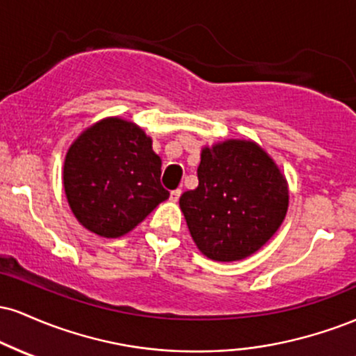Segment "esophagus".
<instances>
[{"instance_id":"1","label":"esophagus","mask_w":356,"mask_h":356,"mask_svg":"<svg viewBox=\"0 0 356 356\" xmlns=\"http://www.w3.org/2000/svg\"><path fill=\"white\" fill-rule=\"evenodd\" d=\"M181 194H182V191H181V189H175V191H172V192H170V201H172V202H177V201H179V197H181Z\"/></svg>"}]
</instances>
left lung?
Listing matches in <instances>:
<instances>
[{"label":"left lung","instance_id":"obj_1","mask_svg":"<svg viewBox=\"0 0 356 356\" xmlns=\"http://www.w3.org/2000/svg\"><path fill=\"white\" fill-rule=\"evenodd\" d=\"M199 186L179 199L197 248L214 261H239L268 243L288 211V186L254 142L204 149Z\"/></svg>","mask_w":356,"mask_h":356}]
</instances>
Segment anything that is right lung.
<instances>
[{
	"mask_svg": "<svg viewBox=\"0 0 356 356\" xmlns=\"http://www.w3.org/2000/svg\"><path fill=\"white\" fill-rule=\"evenodd\" d=\"M152 140L120 118L90 127L65 159L63 182L73 214L88 231L118 238L169 197Z\"/></svg>",
	"mask_w": 356,
	"mask_h": 356,
	"instance_id": "right-lung-1",
	"label": "right lung"
}]
</instances>
